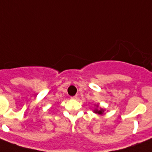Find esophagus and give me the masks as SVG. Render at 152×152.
I'll return each instance as SVG.
<instances>
[{"mask_svg": "<svg viewBox=\"0 0 152 152\" xmlns=\"http://www.w3.org/2000/svg\"><path fill=\"white\" fill-rule=\"evenodd\" d=\"M71 98H72V99H77V95H75V96H73V97H71Z\"/></svg>", "mask_w": 152, "mask_h": 152, "instance_id": "34e87169", "label": "esophagus"}]
</instances>
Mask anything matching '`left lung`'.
<instances>
[{
    "mask_svg": "<svg viewBox=\"0 0 152 152\" xmlns=\"http://www.w3.org/2000/svg\"><path fill=\"white\" fill-rule=\"evenodd\" d=\"M94 112L95 113H98V114H102L103 113V112H104V110H103V109H100V110H98V109H95L94 110Z\"/></svg>",
    "mask_w": 152,
    "mask_h": 152,
    "instance_id": "obj_1",
    "label": "left lung"
}]
</instances>
